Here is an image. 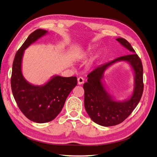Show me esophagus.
Listing matches in <instances>:
<instances>
[{"instance_id": "esophagus-1", "label": "esophagus", "mask_w": 157, "mask_h": 157, "mask_svg": "<svg viewBox=\"0 0 157 157\" xmlns=\"http://www.w3.org/2000/svg\"><path fill=\"white\" fill-rule=\"evenodd\" d=\"M84 83V79L82 77H79L78 78V83L79 85H82Z\"/></svg>"}]
</instances>
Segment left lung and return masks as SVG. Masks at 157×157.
<instances>
[{
    "instance_id": "obj_1",
    "label": "left lung",
    "mask_w": 157,
    "mask_h": 157,
    "mask_svg": "<svg viewBox=\"0 0 157 157\" xmlns=\"http://www.w3.org/2000/svg\"><path fill=\"white\" fill-rule=\"evenodd\" d=\"M117 40L131 54L97 67L88 74L87 82L83 85L84 105L86 113L96 124L105 127L118 125L128 117L140 101L144 90L143 67L140 59L126 39L119 37ZM121 61L127 62L133 70L134 89L129 98L118 101L106 90L103 75L109 67Z\"/></svg>"
}]
</instances>
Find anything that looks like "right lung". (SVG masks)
I'll use <instances>...</instances> for the list:
<instances>
[{
    "instance_id": "add662e5",
    "label": "right lung",
    "mask_w": 157,
    "mask_h": 157,
    "mask_svg": "<svg viewBox=\"0 0 157 157\" xmlns=\"http://www.w3.org/2000/svg\"><path fill=\"white\" fill-rule=\"evenodd\" d=\"M48 31L37 29L28 37L15 54L11 78L15 100L25 117L36 123L53 120L59 114L67 98L77 85V78L55 75L42 85H34L26 80L22 72L25 50Z\"/></svg>"
}]
</instances>
